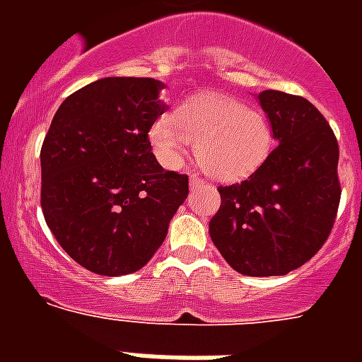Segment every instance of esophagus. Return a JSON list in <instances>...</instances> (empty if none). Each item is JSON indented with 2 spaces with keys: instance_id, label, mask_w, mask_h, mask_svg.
Masks as SVG:
<instances>
[{
  "instance_id": "esophagus-1",
  "label": "esophagus",
  "mask_w": 362,
  "mask_h": 362,
  "mask_svg": "<svg viewBox=\"0 0 362 362\" xmlns=\"http://www.w3.org/2000/svg\"><path fill=\"white\" fill-rule=\"evenodd\" d=\"M189 186H192V187L206 186V180H204V178H201V176H199V175H193L192 178H189Z\"/></svg>"
}]
</instances>
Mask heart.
<instances>
[{"instance_id":"1","label":"heart","mask_w":362,"mask_h":362,"mask_svg":"<svg viewBox=\"0 0 362 362\" xmlns=\"http://www.w3.org/2000/svg\"><path fill=\"white\" fill-rule=\"evenodd\" d=\"M159 161L178 167L189 144L210 176L240 180L269 156L272 133L263 115L231 98L204 93L182 103L173 118H159L150 129Z\"/></svg>"}]
</instances>
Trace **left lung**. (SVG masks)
<instances>
[{
  "label": "left lung",
  "instance_id": "8db88e82",
  "mask_svg": "<svg viewBox=\"0 0 362 362\" xmlns=\"http://www.w3.org/2000/svg\"><path fill=\"white\" fill-rule=\"evenodd\" d=\"M276 148L246 180L220 186L210 238L244 276H284L325 244L342 187L338 141L325 116L300 95L264 90Z\"/></svg>",
  "mask_w": 362,
  "mask_h": 362
}]
</instances>
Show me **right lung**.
I'll return each mask as SVG.
<instances>
[{
    "label": "right lung",
    "mask_w": 362,
    "mask_h": 362,
    "mask_svg": "<svg viewBox=\"0 0 362 362\" xmlns=\"http://www.w3.org/2000/svg\"><path fill=\"white\" fill-rule=\"evenodd\" d=\"M163 84L109 76L59 105L41 148V209L71 259L101 276H124L152 259L189 193L187 175L163 170L150 129Z\"/></svg>",
    "instance_id": "right-lung-1"
}]
</instances>
